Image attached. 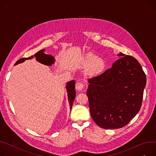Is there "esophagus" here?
Listing matches in <instances>:
<instances>
[{"mask_svg":"<svg viewBox=\"0 0 156 156\" xmlns=\"http://www.w3.org/2000/svg\"><path fill=\"white\" fill-rule=\"evenodd\" d=\"M75 88L77 90H81L83 88H84V85L81 83H77L76 84V86H75Z\"/></svg>","mask_w":156,"mask_h":156,"instance_id":"1","label":"esophagus"}]
</instances>
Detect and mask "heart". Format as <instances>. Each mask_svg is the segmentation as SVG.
I'll use <instances>...</instances> for the list:
<instances>
[{"label": "heart", "mask_w": 156, "mask_h": 156, "mask_svg": "<svg viewBox=\"0 0 156 156\" xmlns=\"http://www.w3.org/2000/svg\"><path fill=\"white\" fill-rule=\"evenodd\" d=\"M84 64L88 66L87 70L88 74L91 75H96L105 68V62L101 58L93 54H88L84 59Z\"/></svg>", "instance_id": "1"}]
</instances>
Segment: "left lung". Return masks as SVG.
I'll use <instances>...</instances> for the list:
<instances>
[{
    "label": "left lung",
    "instance_id": "obj_1",
    "mask_svg": "<svg viewBox=\"0 0 156 156\" xmlns=\"http://www.w3.org/2000/svg\"><path fill=\"white\" fill-rule=\"evenodd\" d=\"M120 59L102 74L88 79L87 95L91 118L99 127L119 129L140 109L146 76L139 61L120 53Z\"/></svg>",
    "mask_w": 156,
    "mask_h": 156
}]
</instances>
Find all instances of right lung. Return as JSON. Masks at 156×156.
Segmentation results:
<instances>
[{
  "mask_svg": "<svg viewBox=\"0 0 156 156\" xmlns=\"http://www.w3.org/2000/svg\"><path fill=\"white\" fill-rule=\"evenodd\" d=\"M45 49H42L37 53H36L34 56H31L29 58H23L19 59L14 65H18L19 63H22L24 62L27 59H30L33 58H36V59L37 61L39 62L41 64H43L47 66H51L53 64L55 63V58L50 55H46L44 53ZM68 97V101L70 105V109L71 110V107L73 105V103L75 100V98L76 97V91H75V81L71 80L70 81H68L66 83V87Z\"/></svg>",
  "mask_w": 156,
  "mask_h": 156,
  "instance_id": "1",
  "label": "right lung"
}]
</instances>
